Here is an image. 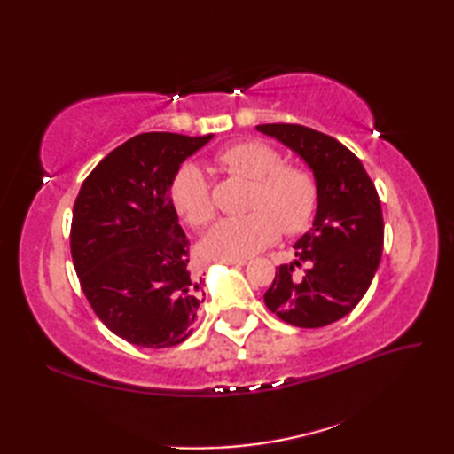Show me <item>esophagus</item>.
Returning <instances> with one entry per match:
<instances>
[{
	"mask_svg": "<svg viewBox=\"0 0 454 454\" xmlns=\"http://www.w3.org/2000/svg\"><path fill=\"white\" fill-rule=\"evenodd\" d=\"M222 263L234 265V267H242V265H246L247 262H246V259H226V262H222Z\"/></svg>",
	"mask_w": 454,
	"mask_h": 454,
	"instance_id": "1",
	"label": "esophagus"
}]
</instances>
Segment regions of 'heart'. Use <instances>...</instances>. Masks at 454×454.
Instances as JSON below:
<instances>
[{
    "mask_svg": "<svg viewBox=\"0 0 454 454\" xmlns=\"http://www.w3.org/2000/svg\"><path fill=\"white\" fill-rule=\"evenodd\" d=\"M220 168L254 181L249 208L244 216L222 218L202 239L208 257L246 259L273 244L281 234L302 232L308 228L317 205V187L306 169L281 166L278 152L263 142H239L216 156ZM171 202L179 216L200 228L215 216V205L205 173L197 166L181 168L171 181Z\"/></svg>",
    "mask_w": 454,
    "mask_h": 454,
    "instance_id": "1",
    "label": "heart"
}]
</instances>
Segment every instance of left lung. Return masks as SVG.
Instances as JSON below:
<instances>
[{"label": "left lung", "mask_w": 454, "mask_h": 454, "mask_svg": "<svg viewBox=\"0 0 454 454\" xmlns=\"http://www.w3.org/2000/svg\"><path fill=\"white\" fill-rule=\"evenodd\" d=\"M255 129L301 156L317 187L312 228L294 244V262L278 267L263 301L296 327L333 324L359 304L379 269L384 244L379 192L361 160L327 134L283 122Z\"/></svg>", "instance_id": "1"}]
</instances>
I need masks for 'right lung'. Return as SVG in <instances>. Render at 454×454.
Masks as SVG:
<instances>
[{"label":"right lung","mask_w":454,"mask_h":454,"mask_svg":"<svg viewBox=\"0 0 454 454\" xmlns=\"http://www.w3.org/2000/svg\"><path fill=\"white\" fill-rule=\"evenodd\" d=\"M212 137L138 134L95 166L75 199L70 247L82 291L132 345L185 341L205 302L169 189L181 163Z\"/></svg>","instance_id":"1"}]
</instances>
